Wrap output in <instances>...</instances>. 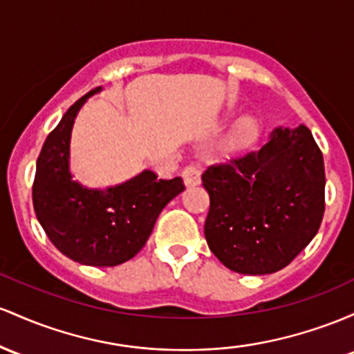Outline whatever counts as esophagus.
Listing matches in <instances>:
<instances>
[{
  "label": "esophagus",
  "mask_w": 354,
  "mask_h": 354,
  "mask_svg": "<svg viewBox=\"0 0 354 354\" xmlns=\"http://www.w3.org/2000/svg\"><path fill=\"white\" fill-rule=\"evenodd\" d=\"M182 178H184V184L187 187H194V185L201 184V170L197 167L189 165L182 170Z\"/></svg>",
  "instance_id": "esophagus-1"
}]
</instances>
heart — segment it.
Here are the masks:
<instances>
[{
    "instance_id": "obj_1",
    "label": "heart",
    "mask_w": 354,
    "mask_h": 354,
    "mask_svg": "<svg viewBox=\"0 0 354 354\" xmlns=\"http://www.w3.org/2000/svg\"><path fill=\"white\" fill-rule=\"evenodd\" d=\"M259 133V122L254 117H251V115H244V117L237 118L232 124V127L225 132L224 138H222L221 142V150L224 153H227V156L244 152L249 147L256 144Z\"/></svg>"
}]
</instances>
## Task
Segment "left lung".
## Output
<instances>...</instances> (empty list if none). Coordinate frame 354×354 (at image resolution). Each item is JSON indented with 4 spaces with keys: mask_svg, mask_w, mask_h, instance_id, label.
<instances>
[{
    "mask_svg": "<svg viewBox=\"0 0 354 354\" xmlns=\"http://www.w3.org/2000/svg\"><path fill=\"white\" fill-rule=\"evenodd\" d=\"M324 162L308 127H276L257 152L202 174L210 207L204 234L230 271L272 274L317 234L324 214Z\"/></svg>",
    "mask_w": 354,
    "mask_h": 354,
    "instance_id": "left-lung-1",
    "label": "left lung"
}]
</instances>
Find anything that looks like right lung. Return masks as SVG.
<instances>
[{"label":"right lung","mask_w":354,"mask_h":354,"mask_svg":"<svg viewBox=\"0 0 354 354\" xmlns=\"http://www.w3.org/2000/svg\"><path fill=\"white\" fill-rule=\"evenodd\" d=\"M97 86L66 110L46 137L37 162L33 207L48 239L75 263L112 268L145 245L162 209L184 190L180 177L158 180L152 170L106 189L73 180L70 140L75 118Z\"/></svg>","instance_id":"obj_1"}]
</instances>
